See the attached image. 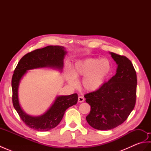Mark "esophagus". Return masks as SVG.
I'll return each mask as SVG.
<instances>
[{
    "instance_id": "34e87169",
    "label": "esophagus",
    "mask_w": 151,
    "mask_h": 151,
    "mask_svg": "<svg viewBox=\"0 0 151 151\" xmlns=\"http://www.w3.org/2000/svg\"><path fill=\"white\" fill-rule=\"evenodd\" d=\"M78 102H83L84 101V98L82 96H79L78 98Z\"/></svg>"
}]
</instances>
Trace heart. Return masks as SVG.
<instances>
[{
  "instance_id": "b5f03b06",
  "label": "heart",
  "mask_w": 151,
  "mask_h": 151,
  "mask_svg": "<svg viewBox=\"0 0 151 151\" xmlns=\"http://www.w3.org/2000/svg\"><path fill=\"white\" fill-rule=\"evenodd\" d=\"M111 70L112 65L108 59L88 58L75 62L72 67V74L68 73L67 80L70 85L75 86L76 79L83 77V89L88 92H95L104 86Z\"/></svg>"
}]
</instances>
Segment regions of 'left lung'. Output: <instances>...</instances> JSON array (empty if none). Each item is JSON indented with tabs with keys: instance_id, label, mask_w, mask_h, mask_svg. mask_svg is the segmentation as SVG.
Instances as JSON below:
<instances>
[{
	"instance_id": "obj_1",
	"label": "left lung",
	"mask_w": 151,
	"mask_h": 151,
	"mask_svg": "<svg viewBox=\"0 0 151 151\" xmlns=\"http://www.w3.org/2000/svg\"><path fill=\"white\" fill-rule=\"evenodd\" d=\"M117 63L116 73L95 92L84 95L91 106L86 121L100 130H108L121 124L136 104L137 76L130 60L124 56L110 52Z\"/></svg>"
}]
</instances>
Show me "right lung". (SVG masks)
<instances>
[{
  "instance_id": "obj_1",
  "label": "right lung",
  "mask_w": 151,
  "mask_h": 151,
  "mask_svg": "<svg viewBox=\"0 0 151 151\" xmlns=\"http://www.w3.org/2000/svg\"><path fill=\"white\" fill-rule=\"evenodd\" d=\"M66 54L67 51L63 47L47 46L27 54L20 60L16 67L12 80L13 104L22 121L31 129L37 131H48L54 129L62 121L67 109L77 103L78 95L76 93L58 96L50 108L39 116H32L25 113L19 104V83L27 74V70L50 67L62 71Z\"/></svg>"
}]
</instances>
